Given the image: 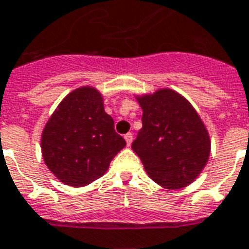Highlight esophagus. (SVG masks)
<instances>
[{"label": "esophagus", "instance_id": "esophagus-1", "mask_svg": "<svg viewBox=\"0 0 249 249\" xmlns=\"http://www.w3.org/2000/svg\"><path fill=\"white\" fill-rule=\"evenodd\" d=\"M125 141H126V143H128V146H129L130 143H132V141H133V134L132 133H126L124 136Z\"/></svg>", "mask_w": 249, "mask_h": 249}]
</instances>
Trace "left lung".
<instances>
[{
  "instance_id": "obj_1",
  "label": "left lung",
  "mask_w": 249,
  "mask_h": 249,
  "mask_svg": "<svg viewBox=\"0 0 249 249\" xmlns=\"http://www.w3.org/2000/svg\"><path fill=\"white\" fill-rule=\"evenodd\" d=\"M142 128L132 149L153 181L178 190L198 178L209 161L211 141L198 112L181 93L161 88L137 96Z\"/></svg>"
}]
</instances>
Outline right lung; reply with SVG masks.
I'll return each instance as SVG.
<instances>
[{"mask_svg":"<svg viewBox=\"0 0 249 249\" xmlns=\"http://www.w3.org/2000/svg\"><path fill=\"white\" fill-rule=\"evenodd\" d=\"M125 145L104 110L103 95L91 86L73 89L60 101L40 137L46 166L72 187L87 186L104 176Z\"/></svg>","mask_w":249,"mask_h":249,"instance_id":"right-lung-1","label":"right lung"}]
</instances>
